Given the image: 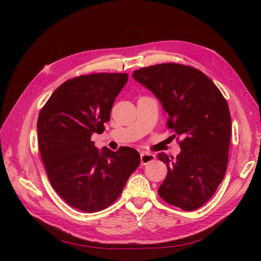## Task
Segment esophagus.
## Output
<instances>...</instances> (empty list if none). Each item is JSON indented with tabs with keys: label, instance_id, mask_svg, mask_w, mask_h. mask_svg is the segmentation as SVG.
<instances>
[{
	"label": "esophagus",
	"instance_id": "34e87169",
	"mask_svg": "<svg viewBox=\"0 0 261 261\" xmlns=\"http://www.w3.org/2000/svg\"><path fill=\"white\" fill-rule=\"evenodd\" d=\"M154 159H155V155L151 154V153H143L140 155V161H141V164H143V165H146V164L150 163L151 161H153Z\"/></svg>",
	"mask_w": 261,
	"mask_h": 261
}]
</instances>
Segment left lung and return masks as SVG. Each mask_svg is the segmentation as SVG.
Masks as SVG:
<instances>
[{
	"mask_svg": "<svg viewBox=\"0 0 261 261\" xmlns=\"http://www.w3.org/2000/svg\"><path fill=\"white\" fill-rule=\"evenodd\" d=\"M133 77L159 99L173 136L183 138L174 160L158 154L168 167L158 193L185 211L202 207L227 168L232 121L226 100L207 75L192 66L163 63L134 70Z\"/></svg>",
	"mask_w": 261,
	"mask_h": 261,
	"instance_id": "8db88e82",
	"label": "left lung"
}]
</instances>
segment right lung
Here are the masks:
<instances>
[{"label":"right lung","instance_id":"add662e5","mask_svg":"<svg viewBox=\"0 0 261 261\" xmlns=\"http://www.w3.org/2000/svg\"><path fill=\"white\" fill-rule=\"evenodd\" d=\"M127 74L82 75L58 87L39 113L38 144L49 180L70 207L92 213L108 208L120 197L140 163L135 149L116 151L98 148L93 133L105 123Z\"/></svg>","mask_w":261,"mask_h":261}]
</instances>
